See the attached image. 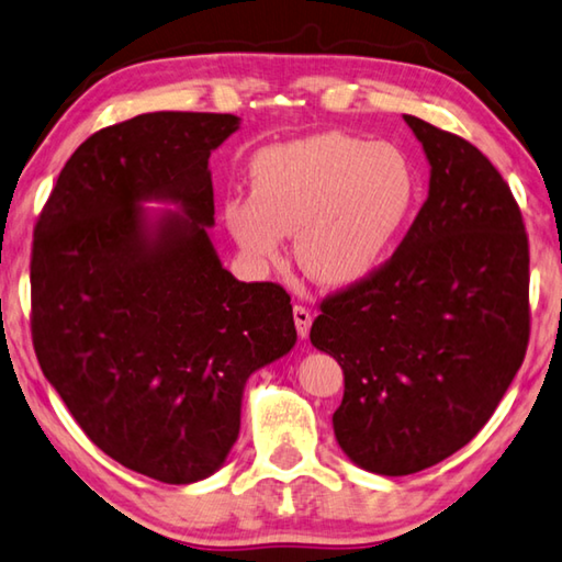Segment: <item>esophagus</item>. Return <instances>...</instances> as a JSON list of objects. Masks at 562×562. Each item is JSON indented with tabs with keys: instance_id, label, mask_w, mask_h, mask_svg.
<instances>
[{
	"instance_id": "esophagus-1",
	"label": "esophagus",
	"mask_w": 562,
	"mask_h": 562,
	"mask_svg": "<svg viewBox=\"0 0 562 562\" xmlns=\"http://www.w3.org/2000/svg\"><path fill=\"white\" fill-rule=\"evenodd\" d=\"M292 316H294V324H297V334L302 339H307L310 326H312V312L307 307H302V304H294Z\"/></svg>"
}]
</instances>
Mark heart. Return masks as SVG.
I'll list each match as a JSON object with an SVG mask.
<instances>
[{
  "label": "heart",
  "mask_w": 562,
  "mask_h": 562,
  "mask_svg": "<svg viewBox=\"0 0 562 562\" xmlns=\"http://www.w3.org/2000/svg\"><path fill=\"white\" fill-rule=\"evenodd\" d=\"M420 181L405 151L319 132L262 149L250 161V196L231 199L223 221L255 265L294 258L324 288H349L381 268L411 223Z\"/></svg>",
  "instance_id": "obj_1"
}]
</instances>
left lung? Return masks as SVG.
Returning a JSON list of instances; mask_svg holds the SVG:
<instances>
[{"mask_svg": "<svg viewBox=\"0 0 562 562\" xmlns=\"http://www.w3.org/2000/svg\"><path fill=\"white\" fill-rule=\"evenodd\" d=\"M403 120L430 165L427 201L393 258L324 300L310 331L344 369L336 442L383 476L462 450L528 346V238L512 189L467 139Z\"/></svg>", "mask_w": 562, "mask_h": 562, "instance_id": "obj_1", "label": "left lung"}]
</instances>
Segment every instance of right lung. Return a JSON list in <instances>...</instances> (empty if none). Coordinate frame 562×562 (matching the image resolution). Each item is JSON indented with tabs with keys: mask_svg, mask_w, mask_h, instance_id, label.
Listing matches in <instances>:
<instances>
[{
	"mask_svg": "<svg viewBox=\"0 0 562 562\" xmlns=\"http://www.w3.org/2000/svg\"><path fill=\"white\" fill-rule=\"evenodd\" d=\"M238 127L221 112H147L95 132L34 231L41 371L100 450L165 484L218 472L248 379L297 344L290 294L233 278L209 233V157Z\"/></svg>",
	"mask_w": 562,
	"mask_h": 562,
	"instance_id": "1",
	"label": "right lung"
}]
</instances>
